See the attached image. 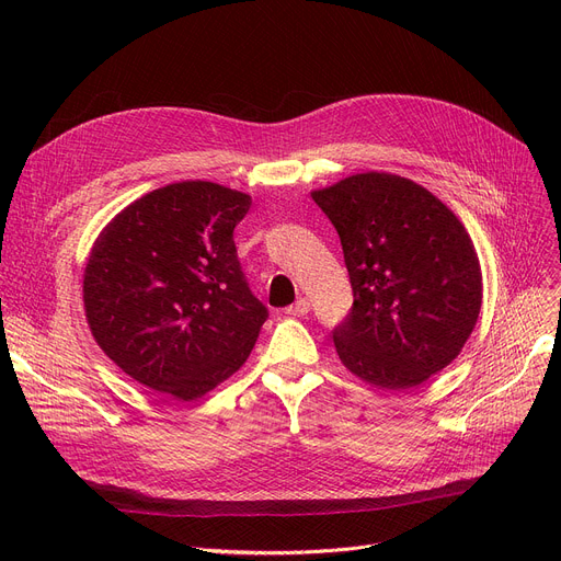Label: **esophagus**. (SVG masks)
I'll use <instances>...</instances> for the list:
<instances>
[{
  "mask_svg": "<svg viewBox=\"0 0 561 561\" xmlns=\"http://www.w3.org/2000/svg\"><path fill=\"white\" fill-rule=\"evenodd\" d=\"M309 309H311L309 300H307V298H300L296 305H290V307L286 309V313H288V316H307Z\"/></svg>",
  "mask_w": 561,
  "mask_h": 561,
  "instance_id": "esophagus-1",
  "label": "esophagus"
}]
</instances>
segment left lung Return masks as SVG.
<instances>
[{
	"mask_svg": "<svg viewBox=\"0 0 561 561\" xmlns=\"http://www.w3.org/2000/svg\"><path fill=\"white\" fill-rule=\"evenodd\" d=\"M311 197L339 231L355 296L332 330L339 359L379 389L423 385L459 355L480 316L468 231L427 188L389 172L352 174Z\"/></svg>",
	"mask_w": 561,
	"mask_h": 561,
	"instance_id": "1",
	"label": "left lung"
}]
</instances>
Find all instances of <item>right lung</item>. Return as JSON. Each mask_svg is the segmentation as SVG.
Returning <instances> with one entry per match:
<instances>
[{"label": "right lung", "instance_id": "add662e5", "mask_svg": "<svg viewBox=\"0 0 561 561\" xmlns=\"http://www.w3.org/2000/svg\"><path fill=\"white\" fill-rule=\"evenodd\" d=\"M250 195L180 182L131 202L100 233L83 307L106 357L176 400L239 370L268 309L252 296L233 245Z\"/></svg>", "mask_w": 561, "mask_h": 561}]
</instances>
